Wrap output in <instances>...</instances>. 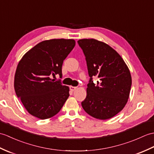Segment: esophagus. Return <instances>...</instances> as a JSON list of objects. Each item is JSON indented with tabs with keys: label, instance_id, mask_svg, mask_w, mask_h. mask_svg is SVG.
Instances as JSON below:
<instances>
[{
	"label": "esophagus",
	"instance_id": "34e87169",
	"mask_svg": "<svg viewBox=\"0 0 154 154\" xmlns=\"http://www.w3.org/2000/svg\"><path fill=\"white\" fill-rule=\"evenodd\" d=\"M69 89L71 90V91L73 92V91L76 90L77 87H72V86H70V87H69Z\"/></svg>",
	"mask_w": 154,
	"mask_h": 154
}]
</instances>
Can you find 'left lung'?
<instances>
[{"instance_id":"left-lung-1","label":"left lung","mask_w":154,"mask_h":154,"mask_svg":"<svg viewBox=\"0 0 154 154\" xmlns=\"http://www.w3.org/2000/svg\"><path fill=\"white\" fill-rule=\"evenodd\" d=\"M77 42L85 54L90 77L82 107L96 119H110L127 102L132 85L130 71L119 54L104 42L94 38ZM94 77L98 80L96 84L92 81Z\"/></svg>"}]
</instances>
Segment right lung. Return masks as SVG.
I'll list each match as a JSON object with an SVG mask.
<instances>
[{"label": "right lung", "mask_w": 154, "mask_h": 154, "mask_svg": "<svg viewBox=\"0 0 154 154\" xmlns=\"http://www.w3.org/2000/svg\"><path fill=\"white\" fill-rule=\"evenodd\" d=\"M75 45L73 39L44 41L20 61L14 77L17 98L31 115L41 119L54 116L68 98L69 88L52 77H62V67Z\"/></svg>", "instance_id": "add662e5"}]
</instances>
